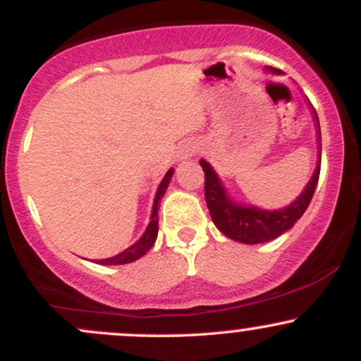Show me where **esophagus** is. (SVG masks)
Segmentation results:
<instances>
[{"mask_svg": "<svg viewBox=\"0 0 361 361\" xmlns=\"http://www.w3.org/2000/svg\"><path fill=\"white\" fill-rule=\"evenodd\" d=\"M195 152H197V146L195 144H188V146H185L183 149H181V159H186V157H192Z\"/></svg>", "mask_w": 361, "mask_h": 361, "instance_id": "34e87169", "label": "esophagus"}]
</instances>
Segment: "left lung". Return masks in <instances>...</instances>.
Listing matches in <instances>:
<instances>
[{
  "label": "left lung",
  "instance_id": "obj_1",
  "mask_svg": "<svg viewBox=\"0 0 361 361\" xmlns=\"http://www.w3.org/2000/svg\"><path fill=\"white\" fill-rule=\"evenodd\" d=\"M270 71L275 74L280 73L279 69L273 68H270ZM200 166L205 173V202L214 224L227 238L246 244L271 241L299 221L309 207L310 200H312V195L316 192L319 181V173H321V164H319L305 190L292 205H288L287 209L275 210V212H267V210L256 209V207H241L233 204L227 198L224 186L219 181L214 169L210 168V164L202 159Z\"/></svg>",
  "mask_w": 361,
  "mask_h": 361
}]
</instances>
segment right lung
<instances>
[{"label":"right lung","instance_id":"right-lung-1","mask_svg":"<svg viewBox=\"0 0 361 361\" xmlns=\"http://www.w3.org/2000/svg\"><path fill=\"white\" fill-rule=\"evenodd\" d=\"M171 176H173V169H169V171L166 173V176H164L163 181H161L159 188H157L156 198H154V205H152L151 222H149L146 233L142 234V238H140L135 244H132L130 247H127L126 251H122L120 255L114 256V258L98 259L97 263H100V264H126V263H130V261L139 259L140 256H144L149 250H151L152 244H154L156 238H157V210H159V207H157V205H159L161 198H163L164 192H166L169 181H171Z\"/></svg>","mask_w":361,"mask_h":361}]
</instances>
